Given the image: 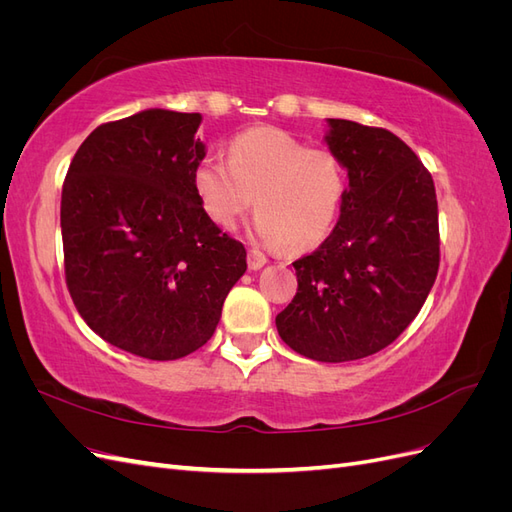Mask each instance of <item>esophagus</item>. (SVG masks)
<instances>
[{"label": "esophagus", "instance_id": "obj_1", "mask_svg": "<svg viewBox=\"0 0 512 512\" xmlns=\"http://www.w3.org/2000/svg\"><path fill=\"white\" fill-rule=\"evenodd\" d=\"M247 265H250V269H252V271H258L260 267H265V265H267V258H265V254L258 252V250H254V247H252V250L247 252Z\"/></svg>", "mask_w": 512, "mask_h": 512}]
</instances>
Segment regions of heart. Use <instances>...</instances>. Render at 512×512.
I'll use <instances>...</instances> for the list:
<instances>
[{
    "label": "heart",
    "instance_id": "1",
    "mask_svg": "<svg viewBox=\"0 0 512 512\" xmlns=\"http://www.w3.org/2000/svg\"><path fill=\"white\" fill-rule=\"evenodd\" d=\"M192 188L213 224L232 228L256 205L254 230L262 243L307 252L333 230L348 179L329 147H307L286 130L258 126L232 138L228 162L200 158L192 170Z\"/></svg>",
    "mask_w": 512,
    "mask_h": 512
}]
</instances>
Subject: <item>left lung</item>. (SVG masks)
I'll use <instances>...</instances> for the list:
<instances>
[{
	"label": "left lung",
	"mask_w": 512,
	"mask_h": 512,
	"mask_svg": "<svg viewBox=\"0 0 512 512\" xmlns=\"http://www.w3.org/2000/svg\"><path fill=\"white\" fill-rule=\"evenodd\" d=\"M327 145L348 168L339 222L292 262L297 294L277 333L307 359L356 361L393 344L421 312L440 267L431 173L399 136L329 119Z\"/></svg>",
	"instance_id": "1"
}]
</instances>
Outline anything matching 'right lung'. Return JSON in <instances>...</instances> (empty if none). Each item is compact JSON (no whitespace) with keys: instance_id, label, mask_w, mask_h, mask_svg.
I'll return each instance as SVG.
<instances>
[{"instance_id":"add662e5","label":"right lung","mask_w":512,"mask_h":512,"mask_svg":"<svg viewBox=\"0 0 512 512\" xmlns=\"http://www.w3.org/2000/svg\"><path fill=\"white\" fill-rule=\"evenodd\" d=\"M203 115L149 108L108 121L74 153L61 188L66 286L89 329L151 361L205 346L245 247L200 209L192 170Z\"/></svg>"}]
</instances>
